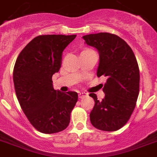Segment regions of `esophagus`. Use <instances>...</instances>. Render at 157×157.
<instances>
[{"mask_svg":"<svg viewBox=\"0 0 157 157\" xmlns=\"http://www.w3.org/2000/svg\"><path fill=\"white\" fill-rule=\"evenodd\" d=\"M87 95V94L85 92H78V98H80V99H82V98H83V97L86 96Z\"/></svg>","mask_w":157,"mask_h":157,"instance_id":"esophagus-1","label":"esophagus"}]
</instances>
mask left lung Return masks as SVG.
<instances>
[{"label":"left lung","mask_w":157,"mask_h":157,"mask_svg":"<svg viewBox=\"0 0 157 157\" xmlns=\"http://www.w3.org/2000/svg\"><path fill=\"white\" fill-rule=\"evenodd\" d=\"M85 43L97 49L99 54L97 76L107 82L105 97L94 100L90 111V123L99 130L117 131L127 124L136 107L140 90V70L134 53L127 42L116 34L99 33L82 37Z\"/></svg>","instance_id":"left-lung-1"}]
</instances>
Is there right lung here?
Returning <instances> with one entry per match:
<instances>
[{
    "label": "right lung",
    "mask_w": 157,
    "mask_h": 157,
    "mask_svg": "<svg viewBox=\"0 0 157 157\" xmlns=\"http://www.w3.org/2000/svg\"><path fill=\"white\" fill-rule=\"evenodd\" d=\"M75 37L40 35L17 58L13 69L17 98L27 119L40 132H59L70 124L78 94L54 90L52 76L60 70L63 50Z\"/></svg>",
    "instance_id": "add662e5"
}]
</instances>
